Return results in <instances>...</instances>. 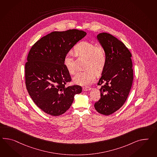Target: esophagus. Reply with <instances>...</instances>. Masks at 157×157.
<instances>
[{
	"label": "esophagus",
	"instance_id": "obj_1",
	"mask_svg": "<svg viewBox=\"0 0 157 157\" xmlns=\"http://www.w3.org/2000/svg\"><path fill=\"white\" fill-rule=\"evenodd\" d=\"M91 89L90 88H89V87H83L82 88V90H83V92H86V91H88V90H90Z\"/></svg>",
	"mask_w": 157,
	"mask_h": 157
}]
</instances>
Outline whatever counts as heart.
<instances>
[{
    "label": "heart",
    "instance_id": "b5f03b06",
    "mask_svg": "<svg viewBox=\"0 0 157 157\" xmlns=\"http://www.w3.org/2000/svg\"><path fill=\"white\" fill-rule=\"evenodd\" d=\"M75 52L77 56L86 58L85 63V70L77 73L73 80L76 84L88 86L93 82L97 73L102 71L106 63L104 51L97 45L89 41H82L75 46ZM65 67L69 72L73 75L76 72L74 66L73 55L72 52L67 53L64 59Z\"/></svg>",
    "mask_w": 157,
    "mask_h": 157
}]
</instances>
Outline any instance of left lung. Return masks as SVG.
<instances>
[{"instance_id": "8db88e82", "label": "left lung", "mask_w": 157, "mask_h": 157, "mask_svg": "<svg viewBox=\"0 0 157 157\" xmlns=\"http://www.w3.org/2000/svg\"><path fill=\"white\" fill-rule=\"evenodd\" d=\"M97 38L104 50L106 63L97 84H104L94 108L108 116L121 108L129 95L133 80L132 54L122 42L109 33H100Z\"/></svg>"}]
</instances>
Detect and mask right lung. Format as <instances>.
Masks as SVG:
<instances>
[{"label":"right lung","mask_w":157,"mask_h":157,"mask_svg":"<svg viewBox=\"0 0 157 157\" xmlns=\"http://www.w3.org/2000/svg\"><path fill=\"white\" fill-rule=\"evenodd\" d=\"M86 35L76 29L54 31L41 37L28 53L25 65L26 88L35 104L49 115L64 114L72 104L75 95L82 92L79 85L65 86L71 77L64 59Z\"/></svg>","instance_id":"1"}]
</instances>
